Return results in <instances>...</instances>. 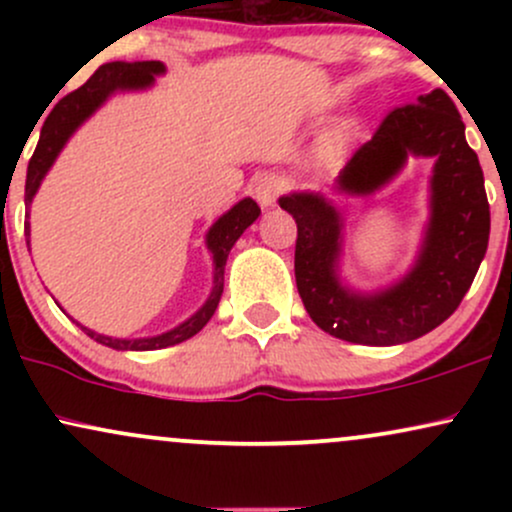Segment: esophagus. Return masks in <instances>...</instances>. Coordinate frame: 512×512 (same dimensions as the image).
Masks as SVG:
<instances>
[{"instance_id": "1", "label": "esophagus", "mask_w": 512, "mask_h": 512, "mask_svg": "<svg viewBox=\"0 0 512 512\" xmlns=\"http://www.w3.org/2000/svg\"><path fill=\"white\" fill-rule=\"evenodd\" d=\"M281 190H284V185H281V180L276 178V175H262V178L255 182V197L262 207H274Z\"/></svg>"}]
</instances>
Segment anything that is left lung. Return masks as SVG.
Returning <instances> with one entry per match:
<instances>
[{
    "label": "left lung",
    "instance_id": "8db88e82",
    "mask_svg": "<svg viewBox=\"0 0 512 512\" xmlns=\"http://www.w3.org/2000/svg\"><path fill=\"white\" fill-rule=\"evenodd\" d=\"M436 156L433 216L419 262L390 291L354 296L339 286V214L322 197H281L296 219V286L320 330L344 342L392 346L436 330L462 303L486 255L491 231L484 173L464 139V122L443 88L392 108L373 139L339 175V190L368 195L385 185L407 156Z\"/></svg>",
    "mask_w": 512,
    "mask_h": 512
}]
</instances>
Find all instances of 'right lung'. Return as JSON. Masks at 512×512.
Wrapping results in <instances>:
<instances>
[{
  "label": "right lung",
  "instance_id": "1",
  "mask_svg": "<svg viewBox=\"0 0 512 512\" xmlns=\"http://www.w3.org/2000/svg\"><path fill=\"white\" fill-rule=\"evenodd\" d=\"M163 72L161 62H110L103 64V67L96 69V74L86 81L84 86H79L76 91L67 93L62 101L55 103V108L50 110L48 117H45L43 127H40V139L38 146H35L31 161H28V175H26V204L31 207L33 195L38 192L40 180L45 178L48 168L52 166L57 154L62 151L64 142L72 137V132L81 122L86 120L93 110L101 105L110 93L117 91V88H146L154 81V74ZM260 216V207H257L255 199H243L233 207L228 214H223L219 221L211 226L209 236H207V245L214 255V289H211L209 301L202 305V310L190 317L187 322H182L180 327L170 330L166 334H158V337L151 339H113V337H103V334H96L86 327H81L88 337L96 339L110 349L117 351H151V349H163V346H173L185 342V339L195 337V334L202 330L204 325L211 320L214 315L216 305L221 301L223 293V269H226V260L228 252H231L236 240L243 236L245 228L250 226L252 221ZM26 223V236L28 231Z\"/></svg>",
  "mask_w": 512,
  "mask_h": 512
}]
</instances>
